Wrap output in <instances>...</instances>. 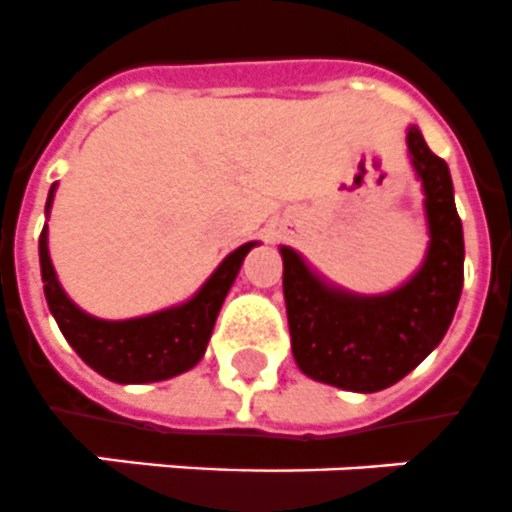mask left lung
<instances>
[{"instance_id": "left-lung-1", "label": "left lung", "mask_w": 512, "mask_h": 512, "mask_svg": "<svg viewBox=\"0 0 512 512\" xmlns=\"http://www.w3.org/2000/svg\"><path fill=\"white\" fill-rule=\"evenodd\" d=\"M407 152L423 186L429 249L421 268L386 294H355L328 284L292 247L284 257V299L299 371L347 392H381L436 350L463 292V223L450 168L415 126Z\"/></svg>"}]
</instances>
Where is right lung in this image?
I'll return each mask as SVG.
<instances>
[{"mask_svg":"<svg viewBox=\"0 0 512 512\" xmlns=\"http://www.w3.org/2000/svg\"><path fill=\"white\" fill-rule=\"evenodd\" d=\"M54 189L57 184L49 189L47 210H44L47 215L52 210ZM252 247H257V242H247L234 249L213 270V276L199 286V292L181 305L165 307L152 315L128 318V321H102V318L83 313L60 286L52 260H49L47 226H44L39 236L44 297L62 336L68 339L83 363L94 368L99 376L110 378L115 384L165 381L178 373H186L202 360L207 342L213 336L220 305Z\"/></svg>","mask_w":512,"mask_h":512,"instance_id":"1","label":"right lung"}]
</instances>
